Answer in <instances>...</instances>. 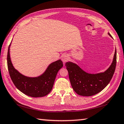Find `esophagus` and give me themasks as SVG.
<instances>
[{
	"mask_svg": "<svg viewBox=\"0 0 124 124\" xmlns=\"http://www.w3.org/2000/svg\"><path fill=\"white\" fill-rule=\"evenodd\" d=\"M68 60H69V56H68V54H63L62 56V60L63 62L64 63V62H67Z\"/></svg>",
	"mask_w": 124,
	"mask_h": 124,
	"instance_id": "obj_1",
	"label": "esophagus"
}]
</instances>
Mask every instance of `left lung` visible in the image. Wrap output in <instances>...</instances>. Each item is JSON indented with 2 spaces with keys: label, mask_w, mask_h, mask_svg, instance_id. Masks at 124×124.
Wrapping results in <instances>:
<instances>
[{
  "label": "left lung",
  "mask_w": 124,
  "mask_h": 124,
  "mask_svg": "<svg viewBox=\"0 0 124 124\" xmlns=\"http://www.w3.org/2000/svg\"><path fill=\"white\" fill-rule=\"evenodd\" d=\"M108 34L112 37L109 33ZM116 64V50L115 49L112 64L104 72L90 74L73 62H66L65 65L68 70L71 85L74 91L79 95L91 96L101 92L108 85L114 73Z\"/></svg>",
  "instance_id": "1"
}]
</instances>
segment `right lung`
I'll return each instance as SVG.
<instances>
[{
  "mask_svg": "<svg viewBox=\"0 0 124 124\" xmlns=\"http://www.w3.org/2000/svg\"><path fill=\"white\" fill-rule=\"evenodd\" d=\"M7 55L8 67L10 78L15 86L25 95L32 97H41L51 91L57 73L63 67L59 60L50 64L45 72L38 77H26L18 72L12 64L10 56V46Z\"/></svg>",
  "mask_w": 124,
  "mask_h": 124,
  "instance_id": "obj_1",
  "label": "right lung"
}]
</instances>
